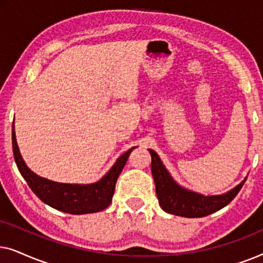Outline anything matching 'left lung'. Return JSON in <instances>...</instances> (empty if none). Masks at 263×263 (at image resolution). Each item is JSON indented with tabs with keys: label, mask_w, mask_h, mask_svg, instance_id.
I'll return each instance as SVG.
<instances>
[{
	"label": "left lung",
	"mask_w": 263,
	"mask_h": 263,
	"mask_svg": "<svg viewBox=\"0 0 263 263\" xmlns=\"http://www.w3.org/2000/svg\"><path fill=\"white\" fill-rule=\"evenodd\" d=\"M152 163L151 170L156 183V192L160 207L170 214L185 218H201L217 212L235 199L244 184L243 181L229 193L217 196H203L188 192L176 183L161 163L160 158L154 151L149 149Z\"/></svg>",
	"instance_id": "left-lung-1"
}]
</instances>
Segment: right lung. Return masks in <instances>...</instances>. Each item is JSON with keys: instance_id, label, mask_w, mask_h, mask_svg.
Listing matches in <instances>:
<instances>
[{"instance_id": "obj_1", "label": "right lung", "mask_w": 263, "mask_h": 263, "mask_svg": "<svg viewBox=\"0 0 263 263\" xmlns=\"http://www.w3.org/2000/svg\"><path fill=\"white\" fill-rule=\"evenodd\" d=\"M12 140L14 159H15L16 166L32 192L50 207L69 214L96 213V212H100L109 207L111 201H112L118 176L123 170L129 154L135 148V147H133L122 154L117 159L116 164L99 182L95 183V184L79 185L56 183L33 174L21 158L19 148H17L14 127Z\"/></svg>"}]
</instances>
